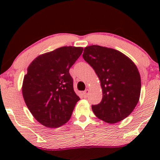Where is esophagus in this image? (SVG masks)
Returning a JSON list of instances; mask_svg holds the SVG:
<instances>
[{
	"label": "esophagus",
	"instance_id": "1",
	"mask_svg": "<svg viewBox=\"0 0 160 160\" xmlns=\"http://www.w3.org/2000/svg\"><path fill=\"white\" fill-rule=\"evenodd\" d=\"M88 93H89V89H86L85 91L82 92V95H83L84 98H86V97H87Z\"/></svg>",
	"mask_w": 160,
	"mask_h": 160
}]
</instances>
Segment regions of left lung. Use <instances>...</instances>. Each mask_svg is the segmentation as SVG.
<instances>
[{
    "instance_id": "obj_1",
    "label": "left lung",
    "mask_w": 160,
    "mask_h": 160,
    "mask_svg": "<svg viewBox=\"0 0 160 160\" xmlns=\"http://www.w3.org/2000/svg\"><path fill=\"white\" fill-rule=\"evenodd\" d=\"M82 57L94 69L102 89V100L92 106L93 113L111 124L124 120L140 98L141 77L136 65L120 51L98 45L85 47Z\"/></svg>"
}]
</instances>
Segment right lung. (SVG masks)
Masks as SVG:
<instances>
[{
  "mask_svg": "<svg viewBox=\"0 0 160 160\" xmlns=\"http://www.w3.org/2000/svg\"><path fill=\"white\" fill-rule=\"evenodd\" d=\"M82 47H62L40 55L28 67L22 92L33 117L48 128H58L71 118L80 98L69 69Z\"/></svg>",
  "mask_w": 160,
  "mask_h": 160,
  "instance_id": "add662e5",
  "label": "right lung"
}]
</instances>
